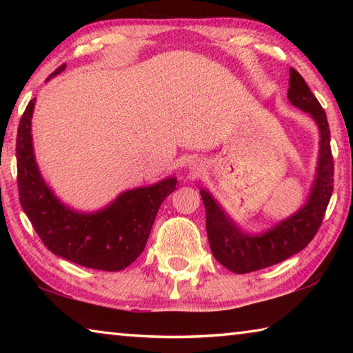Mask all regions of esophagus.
<instances>
[{"label":"esophagus","mask_w":353,"mask_h":353,"mask_svg":"<svg viewBox=\"0 0 353 353\" xmlns=\"http://www.w3.org/2000/svg\"><path fill=\"white\" fill-rule=\"evenodd\" d=\"M193 170H194V168H193Z\"/></svg>","instance_id":"34e87169"}]
</instances>
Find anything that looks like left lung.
Returning <instances> with one entry per match:
<instances>
[{
    "label": "left lung",
    "instance_id": "1",
    "mask_svg": "<svg viewBox=\"0 0 353 353\" xmlns=\"http://www.w3.org/2000/svg\"><path fill=\"white\" fill-rule=\"evenodd\" d=\"M288 99L297 109L308 113L319 129L318 165L305 204L291 216L274 224L271 229L260 234H248L236 225L210 191L201 188V198L205 205L207 236L213 256L235 274H246L277 265L307 248L318 232L332 198L333 157L327 115L307 82L294 68H290Z\"/></svg>",
    "mask_w": 353,
    "mask_h": 353
}]
</instances>
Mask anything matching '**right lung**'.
Instances as JSON below:
<instances>
[{
    "mask_svg": "<svg viewBox=\"0 0 353 353\" xmlns=\"http://www.w3.org/2000/svg\"><path fill=\"white\" fill-rule=\"evenodd\" d=\"M61 65L51 77L61 74ZM29 101L17 134V170L20 202L40 240L52 254L76 265L99 271H121L146 246L155 214L176 190L177 179L166 177L145 187L119 193L97 212H79L57 198L45 182L32 145V113Z\"/></svg>",
    "mask_w": 353,
    "mask_h": 353,
    "instance_id": "1",
    "label": "right lung"
}]
</instances>
